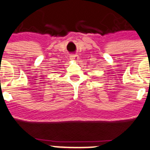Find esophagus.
Here are the masks:
<instances>
[{
	"mask_svg": "<svg viewBox=\"0 0 150 150\" xmlns=\"http://www.w3.org/2000/svg\"><path fill=\"white\" fill-rule=\"evenodd\" d=\"M70 58L71 60H77L78 59V56L76 54H72L70 56Z\"/></svg>",
	"mask_w": 150,
	"mask_h": 150,
	"instance_id": "esophagus-1",
	"label": "esophagus"
}]
</instances>
